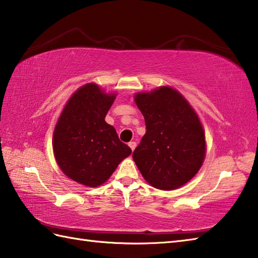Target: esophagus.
<instances>
[{
	"instance_id": "esophagus-1",
	"label": "esophagus",
	"mask_w": 258,
	"mask_h": 258,
	"mask_svg": "<svg viewBox=\"0 0 258 258\" xmlns=\"http://www.w3.org/2000/svg\"><path fill=\"white\" fill-rule=\"evenodd\" d=\"M128 146L131 147V150L134 151V150H135V147H136V143H135V142H130V143H128Z\"/></svg>"
}]
</instances>
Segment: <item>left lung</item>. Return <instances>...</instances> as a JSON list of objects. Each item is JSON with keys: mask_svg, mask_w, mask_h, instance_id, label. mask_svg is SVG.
Returning <instances> with one entry per match:
<instances>
[{"mask_svg": "<svg viewBox=\"0 0 258 258\" xmlns=\"http://www.w3.org/2000/svg\"><path fill=\"white\" fill-rule=\"evenodd\" d=\"M134 101L146 125L133 153L136 166L153 187H180L195 176L205 158V134L199 116L171 86L136 93Z\"/></svg>", "mask_w": 258, "mask_h": 258, "instance_id": "8db88e82", "label": "left lung"}]
</instances>
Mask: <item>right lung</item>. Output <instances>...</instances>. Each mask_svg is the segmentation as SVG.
I'll return each instance as SVG.
<instances>
[{
  "mask_svg": "<svg viewBox=\"0 0 258 258\" xmlns=\"http://www.w3.org/2000/svg\"><path fill=\"white\" fill-rule=\"evenodd\" d=\"M115 97L87 83L73 93L59 115L53 134L54 156L61 171L76 183L102 185L132 153L105 122Z\"/></svg>",
  "mask_w": 258,
  "mask_h": 258,
  "instance_id": "add662e5",
  "label": "right lung"
}]
</instances>
